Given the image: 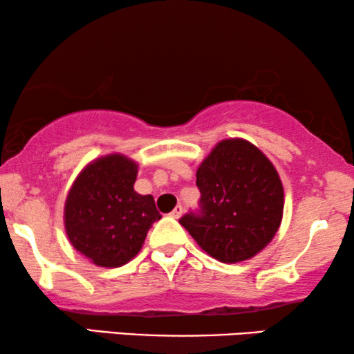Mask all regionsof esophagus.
I'll list each match as a JSON object with an SVG mask.
<instances>
[{
    "label": "esophagus",
    "mask_w": 354,
    "mask_h": 354,
    "mask_svg": "<svg viewBox=\"0 0 354 354\" xmlns=\"http://www.w3.org/2000/svg\"><path fill=\"white\" fill-rule=\"evenodd\" d=\"M182 212H183V207L180 205H177L176 207H174V211L171 212V217H174V219H178V217L182 216Z\"/></svg>",
    "instance_id": "obj_1"
}]
</instances>
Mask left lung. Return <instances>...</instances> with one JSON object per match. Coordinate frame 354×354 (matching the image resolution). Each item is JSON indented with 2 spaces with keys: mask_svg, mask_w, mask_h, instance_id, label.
<instances>
[{
  "mask_svg": "<svg viewBox=\"0 0 354 354\" xmlns=\"http://www.w3.org/2000/svg\"><path fill=\"white\" fill-rule=\"evenodd\" d=\"M200 209L180 217L203 251L240 263L266 248L283 214V187L272 162L243 138L222 140L196 171Z\"/></svg>",
  "mask_w": 354,
  "mask_h": 354,
  "instance_id": "1",
  "label": "left lung"
}]
</instances>
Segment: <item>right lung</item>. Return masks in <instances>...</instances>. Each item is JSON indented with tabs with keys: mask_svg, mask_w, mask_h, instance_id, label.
Here are the masks:
<instances>
[{
	"mask_svg": "<svg viewBox=\"0 0 354 354\" xmlns=\"http://www.w3.org/2000/svg\"><path fill=\"white\" fill-rule=\"evenodd\" d=\"M138 166L124 154H108L85 166L64 205L72 246L101 268H120L142 250L153 222L161 219L151 195L133 190Z\"/></svg>",
	"mask_w": 354,
	"mask_h": 354,
	"instance_id": "obj_1",
	"label": "right lung"
}]
</instances>
